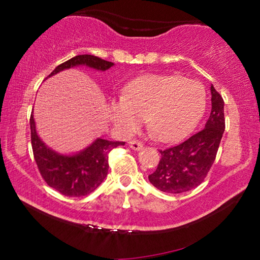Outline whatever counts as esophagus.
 <instances>
[{"mask_svg": "<svg viewBox=\"0 0 260 260\" xmlns=\"http://www.w3.org/2000/svg\"><path fill=\"white\" fill-rule=\"evenodd\" d=\"M129 147L133 149V150H142V149H143V144L138 141H130Z\"/></svg>", "mask_w": 260, "mask_h": 260, "instance_id": "obj_1", "label": "esophagus"}]
</instances>
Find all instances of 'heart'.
I'll use <instances>...</instances> for the list:
<instances>
[{"label": "heart", "mask_w": 260, "mask_h": 260, "mask_svg": "<svg viewBox=\"0 0 260 260\" xmlns=\"http://www.w3.org/2000/svg\"><path fill=\"white\" fill-rule=\"evenodd\" d=\"M207 106L206 90L195 80L166 74H143L123 88L122 98L110 104V118L131 134L145 120L149 134L163 143L188 136Z\"/></svg>", "instance_id": "heart-1"}]
</instances>
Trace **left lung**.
<instances>
[{
  "label": "left lung",
  "instance_id": "1",
  "mask_svg": "<svg viewBox=\"0 0 260 260\" xmlns=\"http://www.w3.org/2000/svg\"><path fill=\"white\" fill-rule=\"evenodd\" d=\"M211 93L212 110L205 129L179 145L159 150L161 159L149 181L161 191L179 194L193 189L205 180L214 163L225 131V104L213 85Z\"/></svg>",
  "mask_w": 260,
  "mask_h": 260
}]
</instances>
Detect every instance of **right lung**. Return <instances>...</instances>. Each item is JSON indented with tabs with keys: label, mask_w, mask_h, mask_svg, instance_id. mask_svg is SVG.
Here are the masks:
<instances>
[{
	"label": "right lung",
	"mask_w": 260,
	"mask_h": 260,
	"mask_svg": "<svg viewBox=\"0 0 260 260\" xmlns=\"http://www.w3.org/2000/svg\"><path fill=\"white\" fill-rule=\"evenodd\" d=\"M115 63L98 56L83 54L60 63L49 77L76 66H86L97 71H106ZM46 78V79H47ZM30 138L35 162L41 176L49 187L65 197H85L101 184L108 175L109 152L125 142L97 138L77 154L63 155L48 148L39 137L33 112L30 115Z\"/></svg>",
	"instance_id": "obj_1"
}]
</instances>
